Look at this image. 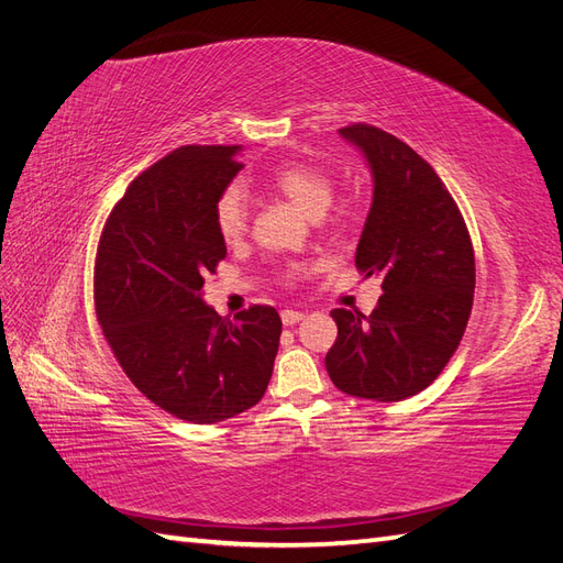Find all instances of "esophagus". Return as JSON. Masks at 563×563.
<instances>
[{"mask_svg": "<svg viewBox=\"0 0 563 563\" xmlns=\"http://www.w3.org/2000/svg\"><path fill=\"white\" fill-rule=\"evenodd\" d=\"M302 317H305V314H302V312H296V310H284V312H282L284 327H294V323H298Z\"/></svg>", "mask_w": 563, "mask_h": 563, "instance_id": "esophagus-1", "label": "esophagus"}]
</instances>
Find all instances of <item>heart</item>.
Masks as SVG:
<instances>
[{
  "label": "heart",
  "mask_w": 563,
  "mask_h": 563,
  "mask_svg": "<svg viewBox=\"0 0 563 563\" xmlns=\"http://www.w3.org/2000/svg\"><path fill=\"white\" fill-rule=\"evenodd\" d=\"M269 185L291 199L296 207L312 218L331 207L335 183L329 172L312 162H286L269 174ZM216 228L228 246L240 244L249 230V195L242 185H228L216 201Z\"/></svg>",
  "instance_id": "obj_1"
}]
</instances>
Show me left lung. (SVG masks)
I'll use <instances>...</instances> for the list:
<instances>
[{"instance_id": "obj_1", "label": "left lung", "mask_w": 563, "mask_h": 563, "mask_svg": "<svg viewBox=\"0 0 563 563\" xmlns=\"http://www.w3.org/2000/svg\"><path fill=\"white\" fill-rule=\"evenodd\" d=\"M340 133L360 145L373 172L354 263L366 277L380 275L385 294L368 317L331 312L338 338L327 371L350 397L401 401L432 385L463 340L474 249L455 199L413 147L364 122Z\"/></svg>"}]
</instances>
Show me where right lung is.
<instances>
[{
    "instance_id": "right-lung-1",
    "label": "right lung",
    "mask_w": 563,
    "mask_h": 563,
    "mask_svg": "<svg viewBox=\"0 0 563 563\" xmlns=\"http://www.w3.org/2000/svg\"><path fill=\"white\" fill-rule=\"evenodd\" d=\"M240 145H185L131 180L96 251L93 302L129 380L180 420L211 424L255 406L279 350L269 305L223 319L199 291L225 258L216 201Z\"/></svg>"
}]
</instances>
